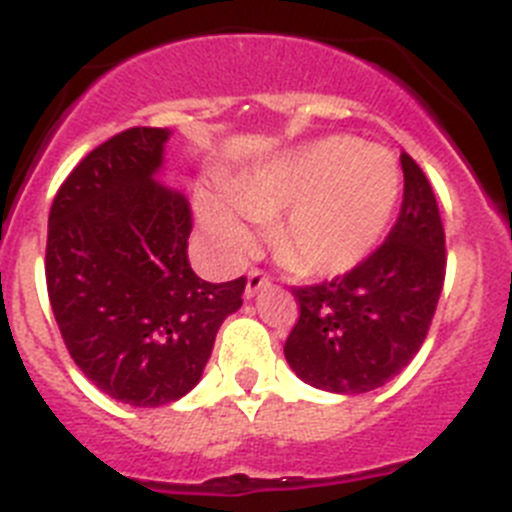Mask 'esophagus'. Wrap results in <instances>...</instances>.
Masks as SVG:
<instances>
[{"label":"esophagus","instance_id":"obj_1","mask_svg":"<svg viewBox=\"0 0 512 512\" xmlns=\"http://www.w3.org/2000/svg\"><path fill=\"white\" fill-rule=\"evenodd\" d=\"M269 284V277H266L264 271H251L246 279V297H253L259 289H264Z\"/></svg>","mask_w":512,"mask_h":512}]
</instances>
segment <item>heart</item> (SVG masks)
<instances>
[{"mask_svg":"<svg viewBox=\"0 0 512 512\" xmlns=\"http://www.w3.org/2000/svg\"><path fill=\"white\" fill-rule=\"evenodd\" d=\"M400 197L390 151L351 135H330L202 189L194 200L202 233L223 264L256 246L253 223H271L279 256L305 274H346L382 243Z\"/></svg>","mask_w":512,"mask_h":512,"instance_id":"b5f03b06","label":"heart"}]
</instances>
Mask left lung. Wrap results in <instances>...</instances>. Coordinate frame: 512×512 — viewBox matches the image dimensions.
<instances>
[{"instance_id": "obj_1", "label": "left lung", "mask_w": 512, "mask_h": 512, "mask_svg": "<svg viewBox=\"0 0 512 512\" xmlns=\"http://www.w3.org/2000/svg\"><path fill=\"white\" fill-rule=\"evenodd\" d=\"M400 217L387 241L333 282L297 287L300 320L284 343L292 372L336 395L377 390L423 346L446 277V235L423 169L402 153Z\"/></svg>"}]
</instances>
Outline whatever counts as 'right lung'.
I'll list each match as a JSON object with an SVG mask.
<instances>
[{"mask_svg":"<svg viewBox=\"0 0 512 512\" xmlns=\"http://www.w3.org/2000/svg\"><path fill=\"white\" fill-rule=\"evenodd\" d=\"M169 138L130 128L94 148L48 215L45 282L63 343L97 390L135 408L197 387L246 289L189 266V202L158 179Z\"/></svg>","mask_w":512,"mask_h":512,"instance_id":"obj_1","label":"right lung"}]
</instances>
